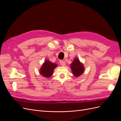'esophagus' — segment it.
<instances>
[{
	"mask_svg": "<svg viewBox=\"0 0 121 121\" xmlns=\"http://www.w3.org/2000/svg\"><path fill=\"white\" fill-rule=\"evenodd\" d=\"M60 63L62 65V66H65V62L64 60H60Z\"/></svg>",
	"mask_w": 121,
	"mask_h": 121,
	"instance_id": "1",
	"label": "esophagus"
}]
</instances>
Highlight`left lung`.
I'll return each instance as SVG.
<instances>
[{"label":"left lung","instance_id":"8db88e82","mask_svg":"<svg viewBox=\"0 0 121 121\" xmlns=\"http://www.w3.org/2000/svg\"><path fill=\"white\" fill-rule=\"evenodd\" d=\"M70 68L71 69L73 74L76 77H78L83 74L85 68L82 63L80 61L78 57L75 58L74 60L70 65Z\"/></svg>","mask_w":121,"mask_h":121}]
</instances>
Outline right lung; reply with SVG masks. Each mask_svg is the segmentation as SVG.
<instances>
[{"label": "right lung", "instance_id": "right-lung-1", "mask_svg": "<svg viewBox=\"0 0 121 121\" xmlns=\"http://www.w3.org/2000/svg\"><path fill=\"white\" fill-rule=\"evenodd\" d=\"M57 67V64L46 60L39 69L40 74L45 78H50L53 74L54 69Z\"/></svg>", "mask_w": 121, "mask_h": 121}]
</instances>
